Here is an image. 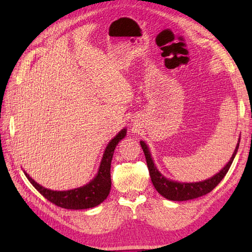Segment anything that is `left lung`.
Returning a JSON list of instances; mask_svg holds the SVG:
<instances>
[{
  "label": "left lung",
  "mask_w": 252,
  "mask_h": 252,
  "mask_svg": "<svg viewBox=\"0 0 252 252\" xmlns=\"http://www.w3.org/2000/svg\"><path fill=\"white\" fill-rule=\"evenodd\" d=\"M239 142L240 140L237 143L236 148H235V151L232 155V158L229 159L228 163L220 171V172L217 173L216 175H213L210 179L205 180L202 182H196V183H179V182L170 181L167 178H164V176L157 170V168L155 167L154 161L151 156V152H149L145 142L141 141L140 143H141L144 155H145L149 175H151L152 182L156 190L160 195L163 196L164 198H167L169 200L184 201V200L195 199V198L201 197L203 195L208 194V192H210L219 183H220L224 176L226 175L235 156H236L238 147H239Z\"/></svg>",
  "instance_id": "8db88e82"
}]
</instances>
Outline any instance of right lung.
Wrapping results in <instances>:
<instances>
[{"label":"right lung","instance_id":"obj_1","mask_svg":"<svg viewBox=\"0 0 252 252\" xmlns=\"http://www.w3.org/2000/svg\"><path fill=\"white\" fill-rule=\"evenodd\" d=\"M126 134V130L123 129L108 143L103 155V159L100 161L97 174L89 184L79 187V189L63 191L51 190L37 184L35 181L30 178L28 173L25 172V175L41 195H43V197H45L47 200L58 207L80 210V209H89L98 206L109 195L111 187L110 164L112 156H114V152L118 143L122 138H125Z\"/></svg>","mask_w":252,"mask_h":252}]
</instances>
